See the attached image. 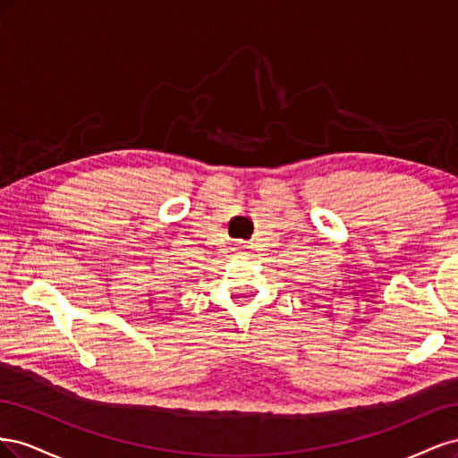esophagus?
Segmentation results:
<instances>
[{
  "mask_svg": "<svg viewBox=\"0 0 458 458\" xmlns=\"http://www.w3.org/2000/svg\"><path fill=\"white\" fill-rule=\"evenodd\" d=\"M242 250H254V244L252 242H241Z\"/></svg>",
  "mask_w": 458,
  "mask_h": 458,
  "instance_id": "esophagus-1",
  "label": "esophagus"
}]
</instances>
